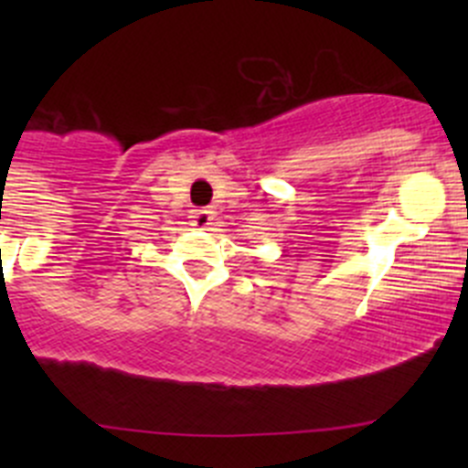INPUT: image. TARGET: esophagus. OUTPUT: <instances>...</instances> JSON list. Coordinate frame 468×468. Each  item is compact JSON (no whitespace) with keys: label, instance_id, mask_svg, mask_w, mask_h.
Returning a JSON list of instances; mask_svg holds the SVG:
<instances>
[{"label":"esophagus","instance_id":"34e87169","mask_svg":"<svg viewBox=\"0 0 468 468\" xmlns=\"http://www.w3.org/2000/svg\"><path fill=\"white\" fill-rule=\"evenodd\" d=\"M212 215H215V212L210 210V207H201V210H195V215H192V226H197V229H207V226H210V221H212Z\"/></svg>","mask_w":468,"mask_h":468}]
</instances>
